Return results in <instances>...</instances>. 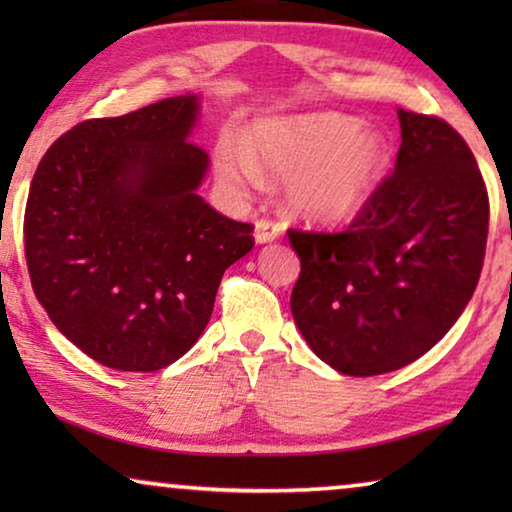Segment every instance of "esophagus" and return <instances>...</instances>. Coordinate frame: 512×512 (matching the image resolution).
Returning a JSON list of instances; mask_svg holds the SVG:
<instances>
[{
	"label": "esophagus",
	"mask_w": 512,
	"mask_h": 512,
	"mask_svg": "<svg viewBox=\"0 0 512 512\" xmlns=\"http://www.w3.org/2000/svg\"><path fill=\"white\" fill-rule=\"evenodd\" d=\"M279 235H282V223H277V221H272V219H258L256 221L254 237H256L258 244L277 240Z\"/></svg>",
	"instance_id": "esophagus-1"
}]
</instances>
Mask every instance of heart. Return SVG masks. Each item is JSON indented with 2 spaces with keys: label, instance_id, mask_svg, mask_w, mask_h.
Listing matches in <instances>:
<instances>
[{
  "label": "heart",
  "instance_id": "heart-1",
  "mask_svg": "<svg viewBox=\"0 0 512 512\" xmlns=\"http://www.w3.org/2000/svg\"><path fill=\"white\" fill-rule=\"evenodd\" d=\"M216 170L235 191L261 184L263 170L286 181L291 214L312 223L349 221L375 193L387 170V142L354 118L324 114L261 121L251 146L226 135L216 144Z\"/></svg>",
  "mask_w": 512,
  "mask_h": 512
}]
</instances>
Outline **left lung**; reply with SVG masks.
<instances>
[{
  "label": "left lung",
  "instance_id": "left-lung-1",
  "mask_svg": "<svg viewBox=\"0 0 512 512\" xmlns=\"http://www.w3.org/2000/svg\"><path fill=\"white\" fill-rule=\"evenodd\" d=\"M401 149L340 233L289 228L300 256L291 312L338 373L382 375L424 356L478 286L489 198L475 156L443 118L398 109Z\"/></svg>",
  "mask_w": 512,
  "mask_h": 512
}]
</instances>
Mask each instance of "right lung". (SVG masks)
I'll list each match as a JSON object with an SVG mask.
<instances>
[{
    "instance_id": "obj_1",
    "label": "right lung",
    "mask_w": 512,
    "mask_h": 512,
    "mask_svg": "<svg viewBox=\"0 0 512 512\" xmlns=\"http://www.w3.org/2000/svg\"><path fill=\"white\" fill-rule=\"evenodd\" d=\"M198 97L90 118L53 142L25 207L34 296L58 331L107 368L153 373L205 331L251 223L198 195L209 156L188 135Z\"/></svg>"
}]
</instances>
